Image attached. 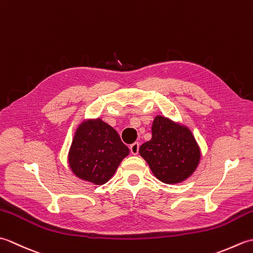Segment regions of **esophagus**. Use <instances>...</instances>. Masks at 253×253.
I'll return each instance as SVG.
<instances>
[{
	"label": "esophagus",
	"mask_w": 253,
	"mask_h": 253,
	"mask_svg": "<svg viewBox=\"0 0 253 253\" xmlns=\"http://www.w3.org/2000/svg\"><path fill=\"white\" fill-rule=\"evenodd\" d=\"M139 147H140V144H139L138 142H135V143L130 144L129 149H130V152H131V154H133V155H137V154H138V152H139Z\"/></svg>",
	"instance_id": "esophagus-1"
}]
</instances>
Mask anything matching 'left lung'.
<instances>
[{"mask_svg": "<svg viewBox=\"0 0 253 253\" xmlns=\"http://www.w3.org/2000/svg\"><path fill=\"white\" fill-rule=\"evenodd\" d=\"M153 175L165 184H177L192 175L201 152L189 128L158 115L152 124V138L139 148Z\"/></svg>", "mask_w": 253, "mask_h": 253, "instance_id": "8db88e82", "label": "left lung"}]
</instances>
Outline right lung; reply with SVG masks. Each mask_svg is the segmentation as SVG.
Returning <instances> with one entry per match:
<instances>
[{
  "mask_svg": "<svg viewBox=\"0 0 253 253\" xmlns=\"http://www.w3.org/2000/svg\"><path fill=\"white\" fill-rule=\"evenodd\" d=\"M129 149L114 128L101 118L83 122L75 132L68 164L78 178L103 185L114 175Z\"/></svg>",
  "mask_w": 253,
  "mask_h": 253,
  "instance_id": "obj_1",
  "label": "right lung"
}]
</instances>
